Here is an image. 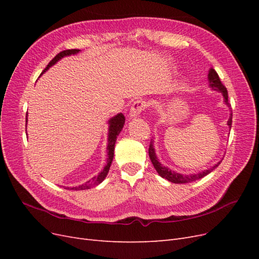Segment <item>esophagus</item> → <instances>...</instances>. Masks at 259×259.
<instances>
[{"instance_id": "obj_1", "label": "esophagus", "mask_w": 259, "mask_h": 259, "mask_svg": "<svg viewBox=\"0 0 259 259\" xmlns=\"http://www.w3.org/2000/svg\"><path fill=\"white\" fill-rule=\"evenodd\" d=\"M147 103L142 99L136 100L133 103L131 109H130V113L128 116L130 117H137L140 113H142L143 110H145V108H147Z\"/></svg>"}]
</instances>
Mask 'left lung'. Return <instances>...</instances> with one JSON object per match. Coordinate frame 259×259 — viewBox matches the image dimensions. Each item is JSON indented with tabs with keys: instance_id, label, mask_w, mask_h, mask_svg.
<instances>
[{
	"instance_id": "left-lung-1",
	"label": "left lung",
	"mask_w": 259,
	"mask_h": 259,
	"mask_svg": "<svg viewBox=\"0 0 259 259\" xmlns=\"http://www.w3.org/2000/svg\"><path fill=\"white\" fill-rule=\"evenodd\" d=\"M208 83H209V88L211 90L217 91V92H221L223 94L224 103L229 107V109H231V105L229 104V101H228V92H227V89L225 88L224 84L222 83V81H221V79H219L217 72L215 71L213 68H210L209 71H208ZM227 124H228V126L231 128L232 112L230 113V117H229L228 122H227ZM149 158H150L155 170L158 171V174L161 177L167 179L168 182L174 183V184H187V183L194 182V180H198L200 178H203L204 176H206L207 174H209L211 170H214L219 165V164L222 163V161H219L217 164H215L213 167L204 169V170H202V171H199V173L188 174V175L179 174V173H177V171L171 170L168 167L162 165V164L159 162L158 158H156V154H155V150H154V147H153V142H151L150 146H149Z\"/></svg>"
}]
</instances>
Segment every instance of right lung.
<instances>
[{"instance_id":"add662e5","label":"right lung","mask_w":259,"mask_h":259,"mask_svg":"<svg viewBox=\"0 0 259 259\" xmlns=\"http://www.w3.org/2000/svg\"><path fill=\"white\" fill-rule=\"evenodd\" d=\"M80 52V50H67V51H62L60 52L59 54H57L56 56H55L51 61L50 64L48 65V67H46L43 72L44 73L45 71H48V70L50 69V67L54 66L55 64L58 60H60L62 57H66V56H70V55H74V54H77ZM27 120V119H26ZM109 123V133H108V146H107V152H108V158H107V164L106 166L104 167V169L100 171V173L93 177L91 180H89V182H86L85 184L79 186V187H67L66 189H71V190H85V189H90V188L92 187H95L97 185H99L100 183H103V180L106 178L108 171H109V168H110L111 166V163H112V160H113V155H114V146H115V142H116V137L119 136L120 132L122 131L123 126H124V123H125V116L123 115V113H119L116 114L115 116L111 117L110 120L108 121ZM27 132V131H26Z\"/></svg>"}]
</instances>
